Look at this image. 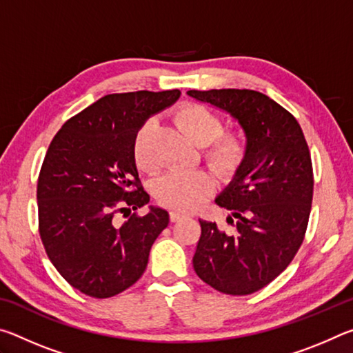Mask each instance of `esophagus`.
<instances>
[{"label": "esophagus", "mask_w": 353, "mask_h": 353, "mask_svg": "<svg viewBox=\"0 0 353 353\" xmlns=\"http://www.w3.org/2000/svg\"><path fill=\"white\" fill-rule=\"evenodd\" d=\"M185 216H187V214H185L183 212H179V210H172V212H170V219L172 221V223H176V221L182 219V218H185Z\"/></svg>", "instance_id": "1"}]
</instances>
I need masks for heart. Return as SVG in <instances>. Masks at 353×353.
<instances>
[{
	"mask_svg": "<svg viewBox=\"0 0 353 353\" xmlns=\"http://www.w3.org/2000/svg\"><path fill=\"white\" fill-rule=\"evenodd\" d=\"M176 123L196 145L208 146L205 157L218 174H235L246 157V141L241 134L223 132V121L210 109L199 104H185L176 112ZM157 118H148L137 130L132 143L134 160L139 168L152 171L157 159L151 149ZM214 182L205 171H170L154 185V194L160 204L177 210H193L212 194Z\"/></svg>",
	"mask_w": 353,
	"mask_h": 353,
	"instance_id": "obj_1",
	"label": "heart"
}]
</instances>
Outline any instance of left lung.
<instances>
[{
	"label": "left lung",
	"instance_id": "1",
	"mask_svg": "<svg viewBox=\"0 0 353 353\" xmlns=\"http://www.w3.org/2000/svg\"><path fill=\"white\" fill-rule=\"evenodd\" d=\"M238 121L246 157L214 202L230 210L235 234L201 221L193 268L224 294L246 296L272 282L294 259L305 235L313 199V168L297 119L255 90H190Z\"/></svg>",
	"mask_w": 353,
	"mask_h": 353
}]
</instances>
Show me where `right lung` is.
Masks as SVG:
<instances>
[{"mask_svg": "<svg viewBox=\"0 0 353 353\" xmlns=\"http://www.w3.org/2000/svg\"><path fill=\"white\" fill-rule=\"evenodd\" d=\"M179 97V90L107 94L70 118L48 148L37 183L40 238L59 274L83 294L105 299L132 286L170 223L168 212L154 205L121 225L113 218L149 202L134 137Z\"/></svg>", "mask_w": 353, "mask_h": 353, "instance_id": "add662e5", "label": "right lung"}]
</instances>
